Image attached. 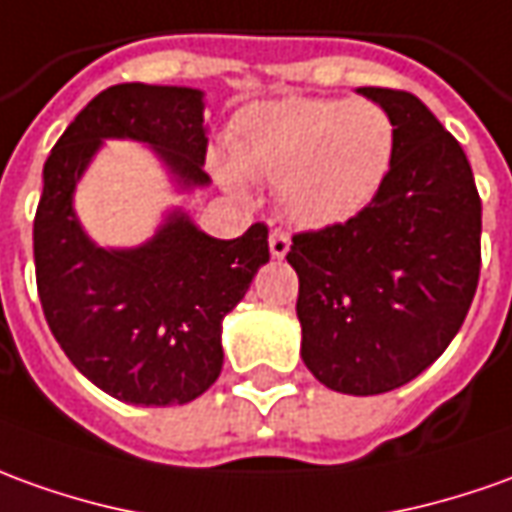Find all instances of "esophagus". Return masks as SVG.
<instances>
[{
    "label": "esophagus",
    "instance_id": "34e87169",
    "mask_svg": "<svg viewBox=\"0 0 512 512\" xmlns=\"http://www.w3.org/2000/svg\"><path fill=\"white\" fill-rule=\"evenodd\" d=\"M287 250H290V236L284 234V231H273L270 234V256L273 259H284Z\"/></svg>",
    "mask_w": 512,
    "mask_h": 512
}]
</instances>
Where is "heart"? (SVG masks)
Instances as JSON below:
<instances>
[{
    "label": "heart",
    "mask_w": 512,
    "mask_h": 512,
    "mask_svg": "<svg viewBox=\"0 0 512 512\" xmlns=\"http://www.w3.org/2000/svg\"><path fill=\"white\" fill-rule=\"evenodd\" d=\"M234 168L217 161V178L234 192L250 181L276 183L281 214L301 228L354 220L379 197L396 155V128L368 100L284 97L256 102L228 133Z\"/></svg>",
    "instance_id": "obj_1"
}]
</instances>
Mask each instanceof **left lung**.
<instances>
[{
	"instance_id": "8db88e82",
	"label": "left lung",
	"mask_w": 512,
	"mask_h": 512,
	"mask_svg": "<svg viewBox=\"0 0 512 512\" xmlns=\"http://www.w3.org/2000/svg\"><path fill=\"white\" fill-rule=\"evenodd\" d=\"M396 128L379 197L354 220L292 236L301 357L317 382L379 396L449 348L479 281L482 203L460 142L410 91L357 88Z\"/></svg>"
}]
</instances>
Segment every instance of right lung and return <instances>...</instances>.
I'll return each instance as SVG.
<instances>
[{
	"label": "right lung",
	"instance_id": "1",
	"mask_svg": "<svg viewBox=\"0 0 512 512\" xmlns=\"http://www.w3.org/2000/svg\"><path fill=\"white\" fill-rule=\"evenodd\" d=\"M203 108L200 88L119 83L74 116L44 164L33 222L44 317L74 368L125 404H189L217 382L222 317L270 262L267 225L214 239L175 209L139 248H100L74 189L105 139L147 144L181 192L209 186Z\"/></svg>",
	"mask_w": 512,
	"mask_h": 512
}]
</instances>
